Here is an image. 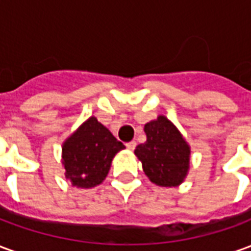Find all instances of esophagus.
I'll use <instances>...</instances> for the list:
<instances>
[{
  "instance_id": "obj_1",
  "label": "esophagus",
  "mask_w": 251,
  "mask_h": 251,
  "mask_svg": "<svg viewBox=\"0 0 251 251\" xmlns=\"http://www.w3.org/2000/svg\"><path fill=\"white\" fill-rule=\"evenodd\" d=\"M136 141H130V142H127V144H126V148H127V149H129V151H133V149H134V148H136Z\"/></svg>"
}]
</instances>
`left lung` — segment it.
<instances>
[{
  "mask_svg": "<svg viewBox=\"0 0 251 251\" xmlns=\"http://www.w3.org/2000/svg\"><path fill=\"white\" fill-rule=\"evenodd\" d=\"M147 142L134 151L149 180L161 187H176L183 183L189 169L191 149L181 133L171 121L158 115L145 127Z\"/></svg>",
  "mask_w": 251,
  "mask_h": 251,
  "instance_id": "8db88e82",
  "label": "left lung"
}]
</instances>
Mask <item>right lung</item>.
<instances>
[{
	"mask_svg": "<svg viewBox=\"0 0 251 251\" xmlns=\"http://www.w3.org/2000/svg\"><path fill=\"white\" fill-rule=\"evenodd\" d=\"M125 145L95 117H90L62 148L66 177L77 188H93L109 174L111 161Z\"/></svg>",
	"mask_w": 251,
	"mask_h": 251,
	"instance_id": "obj_1",
	"label": "right lung"
}]
</instances>
